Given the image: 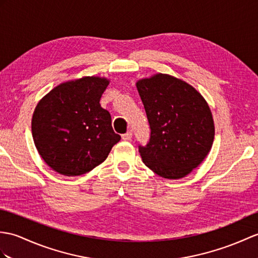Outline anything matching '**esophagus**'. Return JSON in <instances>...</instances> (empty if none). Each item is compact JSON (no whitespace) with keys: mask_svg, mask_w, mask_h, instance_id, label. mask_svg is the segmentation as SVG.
<instances>
[{"mask_svg":"<svg viewBox=\"0 0 258 258\" xmlns=\"http://www.w3.org/2000/svg\"><path fill=\"white\" fill-rule=\"evenodd\" d=\"M132 132H127V133H125V134H123L122 135V140L123 141H131V139H132Z\"/></svg>","mask_w":258,"mask_h":258,"instance_id":"1","label":"esophagus"}]
</instances>
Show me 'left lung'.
I'll use <instances>...</instances> for the list:
<instances>
[{
  "mask_svg": "<svg viewBox=\"0 0 258 258\" xmlns=\"http://www.w3.org/2000/svg\"><path fill=\"white\" fill-rule=\"evenodd\" d=\"M136 87L151 126L148 144L139 146L143 163L163 178L187 176L213 144L214 123L207 101L192 86L169 75L141 79Z\"/></svg>",
  "mask_w": 258,
  "mask_h": 258,
  "instance_id": "8db88e82",
  "label": "left lung"
}]
</instances>
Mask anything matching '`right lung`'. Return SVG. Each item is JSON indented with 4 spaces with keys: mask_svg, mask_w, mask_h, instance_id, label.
Here are the masks:
<instances>
[{
    "mask_svg": "<svg viewBox=\"0 0 258 258\" xmlns=\"http://www.w3.org/2000/svg\"><path fill=\"white\" fill-rule=\"evenodd\" d=\"M106 78L83 77L60 83L34 111L32 134L45 163L63 176H80L109 156L121 140L112 128L109 111L100 99Z\"/></svg>",
    "mask_w": 258,
    "mask_h": 258,
    "instance_id": "add662e5",
    "label": "right lung"
}]
</instances>
